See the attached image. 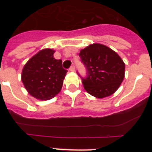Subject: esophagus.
<instances>
[{"label": "esophagus", "mask_w": 152, "mask_h": 152, "mask_svg": "<svg viewBox=\"0 0 152 152\" xmlns=\"http://www.w3.org/2000/svg\"><path fill=\"white\" fill-rule=\"evenodd\" d=\"M75 66H72V67H71V68H69L70 72H75Z\"/></svg>", "instance_id": "34e87169"}]
</instances>
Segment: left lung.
I'll return each mask as SVG.
<instances>
[{"instance_id":"left-lung-1","label":"left lung","mask_w":152,"mask_h":152,"mask_svg":"<svg viewBox=\"0 0 152 152\" xmlns=\"http://www.w3.org/2000/svg\"><path fill=\"white\" fill-rule=\"evenodd\" d=\"M79 56L88 72L82 83L88 94L102 99L117 91L125 77V63L116 52L94 43L81 49Z\"/></svg>"}]
</instances>
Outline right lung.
<instances>
[{"instance_id":"obj_1","label":"right lung","mask_w":152,"mask_h":152,"mask_svg":"<svg viewBox=\"0 0 152 152\" xmlns=\"http://www.w3.org/2000/svg\"><path fill=\"white\" fill-rule=\"evenodd\" d=\"M54 53L52 49H42L23 68V84L29 94L37 100H50L62 88L68 71L62 68L61 60L55 58Z\"/></svg>"}]
</instances>
